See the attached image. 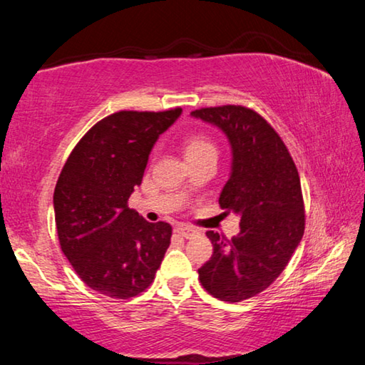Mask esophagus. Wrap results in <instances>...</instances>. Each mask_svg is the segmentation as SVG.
Masks as SVG:
<instances>
[{"mask_svg": "<svg viewBox=\"0 0 365 365\" xmlns=\"http://www.w3.org/2000/svg\"><path fill=\"white\" fill-rule=\"evenodd\" d=\"M177 232L180 233L182 237H185V238H195V237H197V235H200V230H196V228L190 227V225L177 227Z\"/></svg>", "mask_w": 365, "mask_h": 365, "instance_id": "esophagus-1", "label": "esophagus"}]
</instances>
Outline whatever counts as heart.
I'll return each instance as SVG.
<instances>
[{"mask_svg": "<svg viewBox=\"0 0 365 365\" xmlns=\"http://www.w3.org/2000/svg\"><path fill=\"white\" fill-rule=\"evenodd\" d=\"M183 153L187 159L201 158L206 154H215V146L206 135L191 133L183 140Z\"/></svg>", "mask_w": 365, "mask_h": 365, "instance_id": "b5f03b06", "label": "heart"}]
</instances>
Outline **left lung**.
<instances>
[{
    "label": "left lung",
    "instance_id": "obj_1",
    "mask_svg": "<svg viewBox=\"0 0 365 365\" xmlns=\"http://www.w3.org/2000/svg\"><path fill=\"white\" fill-rule=\"evenodd\" d=\"M191 115L230 141L232 172L219 205L240 215L232 240L206 233L214 252L197 274L214 298L240 302L272 285L298 248L306 220L299 174L279 133L256 110L227 104Z\"/></svg>",
    "mask_w": 365,
    "mask_h": 365
}]
</instances>
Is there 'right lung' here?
<instances>
[{
	"instance_id": "obj_1",
	"label": "right lung",
	"mask_w": 365,
	"mask_h": 365,
	"mask_svg": "<svg viewBox=\"0 0 365 365\" xmlns=\"http://www.w3.org/2000/svg\"><path fill=\"white\" fill-rule=\"evenodd\" d=\"M182 114L119 110L95 123L67 158L54 188L61 250L95 292L128 299L151 285L172 237L127 201L143 178L159 135Z\"/></svg>"
}]
</instances>
